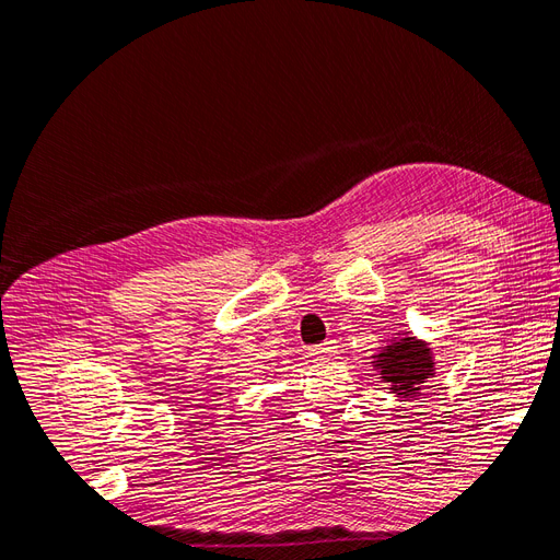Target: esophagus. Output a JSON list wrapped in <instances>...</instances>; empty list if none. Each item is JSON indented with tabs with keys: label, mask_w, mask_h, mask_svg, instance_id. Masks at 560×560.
<instances>
[{
	"label": "esophagus",
	"mask_w": 560,
	"mask_h": 560,
	"mask_svg": "<svg viewBox=\"0 0 560 560\" xmlns=\"http://www.w3.org/2000/svg\"><path fill=\"white\" fill-rule=\"evenodd\" d=\"M311 358H313V362H317V364H325V362H329L331 358H336V346L329 341V343H322V346H317V348H313L311 350Z\"/></svg>",
	"instance_id": "esophagus-1"
}]
</instances>
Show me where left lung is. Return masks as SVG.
<instances>
[{"label": "left lung", "mask_w": 560, "mask_h": 560, "mask_svg": "<svg viewBox=\"0 0 560 560\" xmlns=\"http://www.w3.org/2000/svg\"><path fill=\"white\" fill-rule=\"evenodd\" d=\"M371 360H374L371 366L389 393L404 401L418 397L428 378L436 376L432 346L411 331H399L389 341H383V346L371 354Z\"/></svg>", "instance_id": "8db88e82"}]
</instances>
